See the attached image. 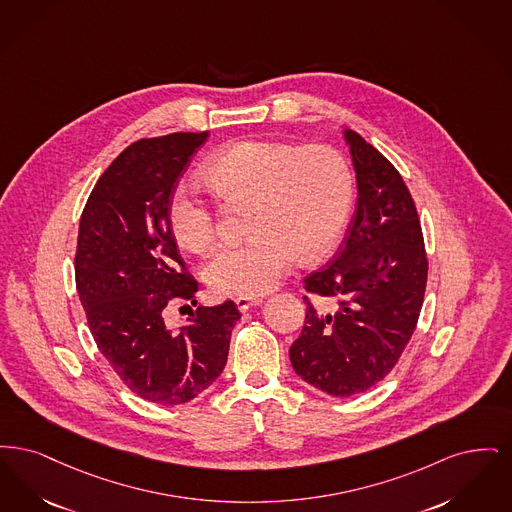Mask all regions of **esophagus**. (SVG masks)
<instances>
[{"mask_svg":"<svg viewBox=\"0 0 512 512\" xmlns=\"http://www.w3.org/2000/svg\"><path fill=\"white\" fill-rule=\"evenodd\" d=\"M235 304H237V308H239L241 312H246V310H250L252 306H260L262 300H260V298H250V296H239V298H235Z\"/></svg>","mask_w":512,"mask_h":512,"instance_id":"34e87169","label":"esophagus"}]
</instances>
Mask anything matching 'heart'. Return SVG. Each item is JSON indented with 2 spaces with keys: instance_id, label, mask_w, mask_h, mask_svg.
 Here are the masks:
<instances>
[{
  "instance_id": "heart-1",
  "label": "heart",
  "mask_w": 512,
  "mask_h": 512,
  "mask_svg": "<svg viewBox=\"0 0 512 512\" xmlns=\"http://www.w3.org/2000/svg\"><path fill=\"white\" fill-rule=\"evenodd\" d=\"M202 178L229 206H248L239 245L220 248L204 281L220 296H258L275 289L298 254L308 262L340 239L354 204V174L331 145L241 141L212 156ZM168 227L179 245L202 254L216 241L210 206L178 185L168 199Z\"/></svg>"
}]
</instances>
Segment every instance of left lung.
I'll return each instance as SVG.
<instances>
[{"label": "left lung", "mask_w": 512, "mask_h": 512, "mask_svg": "<svg viewBox=\"0 0 512 512\" xmlns=\"http://www.w3.org/2000/svg\"><path fill=\"white\" fill-rule=\"evenodd\" d=\"M357 174L356 214L329 266L304 279L306 321L292 342L298 377L350 398L386 377L415 333L428 277L423 229L394 164L346 130Z\"/></svg>", "instance_id": "left-lung-1"}]
</instances>
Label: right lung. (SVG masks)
Returning a JSON list of instances; mask_svg holds the SVG:
<instances>
[{"label": "right lung", "instance_id": "add662e5", "mask_svg": "<svg viewBox=\"0 0 512 512\" xmlns=\"http://www.w3.org/2000/svg\"><path fill=\"white\" fill-rule=\"evenodd\" d=\"M206 137L178 132L126 147L95 183L78 229L76 289L93 340L134 394L160 405L193 400L222 375L241 317L227 300L191 310L179 331L164 321L172 302L197 304L199 283L179 254L166 208Z\"/></svg>", "mask_w": 512, "mask_h": 512}]
</instances>
